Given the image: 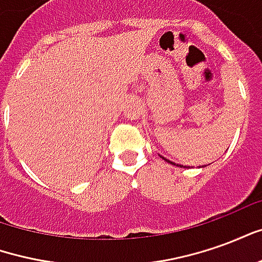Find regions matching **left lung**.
Here are the masks:
<instances>
[{"instance_id": "obj_1", "label": "left lung", "mask_w": 262, "mask_h": 262, "mask_svg": "<svg viewBox=\"0 0 262 262\" xmlns=\"http://www.w3.org/2000/svg\"><path fill=\"white\" fill-rule=\"evenodd\" d=\"M163 159H164V157H163ZM165 160V159H164ZM167 161H168V160H167ZM168 163H171V164H174V163H172V161H168Z\"/></svg>"}]
</instances>
